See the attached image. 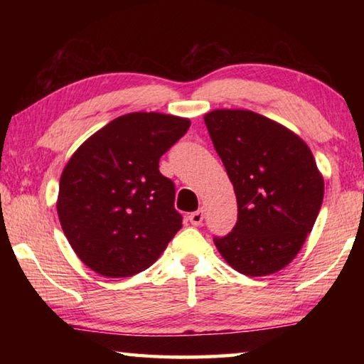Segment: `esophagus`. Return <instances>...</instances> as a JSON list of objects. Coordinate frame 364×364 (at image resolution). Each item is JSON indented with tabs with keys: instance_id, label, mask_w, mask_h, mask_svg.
Here are the masks:
<instances>
[{
	"instance_id": "34e87169",
	"label": "esophagus",
	"mask_w": 364,
	"mask_h": 364,
	"mask_svg": "<svg viewBox=\"0 0 364 364\" xmlns=\"http://www.w3.org/2000/svg\"><path fill=\"white\" fill-rule=\"evenodd\" d=\"M189 221H191V225L200 226L202 221H204V210H202V208H199V210H196V212L191 213L189 215Z\"/></svg>"
}]
</instances>
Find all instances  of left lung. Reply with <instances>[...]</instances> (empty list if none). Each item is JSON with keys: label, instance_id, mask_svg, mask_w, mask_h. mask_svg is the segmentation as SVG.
I'll use <instances>...</instances> for the list:
<instances>
[{"label": "left lung", "instance_id": "1", "mask_svg": "<svg viewBox=\"0 0 364 364\" xmlns=\"http://www.w3.org/2000/svg\"><path fill=\"white\" fill-rule=\"evenodd\" d=\"M204 122L237 199V223L215 245L239 273L273 274L299 254L321 208L315 157L299 134L252 110L215 109Z\"/></svg>", "mask_w": 364, "mask_h": 364}]
</instances>
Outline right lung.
<instances>
[{
    "instance_id": "obj_1",
    "label": "right lung",
    "mask_w": 364,
    "mask_h": 364,
    "mask_svg": "<svg viewBox=\"0 0 364 364\" xmlns=\"http://www.w3.org/2000/svg\"><path fill=\"white\" fill-rule=\"evenodd\" d=\"M189 119L132 112L117 117L73 152L58 194L60 226L86 267L128 278L151 267L183 226L175 184L159 160Z\"/></svg>"
}]
</instances>
